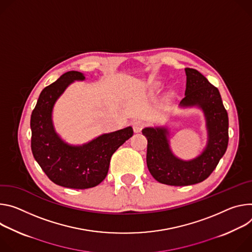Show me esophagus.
Wrapping results in <instances>:
<instances>
[{"mask_svg":"<svg viewBox=\"0 0 252 252\" xmlns=\"http://www.w3.org/2000/svg\"><path fill=\"white\" fill-rule=\"evenodd\" d=\"M132 127H133V130L134 132H141V130L145 127V123L141 120H136V121H133L132 122Z\"/></svg>","mask_w":252,"mask_h":252,"instance_id":"obj_1","label":"esophagus"}]
</instances>
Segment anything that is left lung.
Segmentation results:
<instances>
[{
    "label": "left lung",
    "instance_id": "8db88e82",
    "mask_svg": "<svg viewBox=\"0 0 252 252\" xmlns=\"http://www.w3.org/2000/svg\"><path fill=\"white\" fill-rule=\"evenodd\" d=\"M185 97L180 106H199L205 114L208 143L196 159L176 158L168 144L166 128H145L147 138L146 162L151 175L160 183L186 186L205 180L216 168L228 145V115L218 89L197 70L186 68Z\"/></svg>",
    "mask_w": 252,
    "mask_h": 252
}]
</instances>
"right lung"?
<instances>
[{
  "label": "right lung",
  "instance_id": "1",
  "mask_svg": "<svg viewBox=\"0 0 252 252\" xmlns=\"http://www.w3.org/2000/svg\"><path fill=\"white\" fill-rule=\"evenodd\" d=\"M80 72L69 71L41 92L31 115V148L34 158L55 184L87 189L107 176L111 156L133 135L132 127L103 134L82 146H70L56 134L52 123L53 106L74 80H84Z\"/></svg>",
  "mask_w": 252,
  "mask_h": 252
}]
</instances>
